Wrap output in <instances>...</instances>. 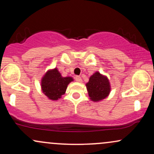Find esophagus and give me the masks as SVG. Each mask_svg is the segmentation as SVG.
Returning a JSON list of instances; mask_svg holds the SVG:
<instances>
[{
	"mask_svg": "<svg viewBox=\"0 0 154 154\" xmlns=\"http://www.w3.org/2000/svg\"><path fill=\"white\" fill-rule=\"evenodd\" d=\"M75 80L77 81V82H82V78H81L80 77H79V76H76V77H75Z\"/></svg>",
	"mask_w": 154,
	"mask_h": 154,
	"instance_id": "34e87169",
	"label": "esophagus"
}]
</instances>
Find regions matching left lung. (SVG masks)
I'll list each match as a JSON object with an SVG mask.
<instances>
[{"mask_svg":"<svg viewBox=\"0 0 154 154\" xmlns=\"http://www.w3.org/2000/svg\"><path fill=\"white\" fill-rule=\"evenodd\" d=\"M89 98L92 101L99 102L109 96L111 92V84L107 76L95 72L86 83Z\"/></svg>","mask_w":154,"mask_h":154,"instance_id":"8db88e82","label":"left lung"}]
</instances>
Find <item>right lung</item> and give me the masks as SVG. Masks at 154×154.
I'll return each mask as SVG.
<instances>
[{"label": "right lung", "mask_w": 154, "mask_h": 154, "mask_svg": "<svg viewBox=\"0 0 154 154\" xmlns=\"http://www.w3.org/2000/svg\"><path fill=\"white\" fill-rule=\"evenodd\" d=\"M72 77H62L58 69H51L45 72L40 82L42 92L49 100H58L66 93L68 85L73 82Z\"/></svg>", "instance_id": "add662e5"}]
</instances>
